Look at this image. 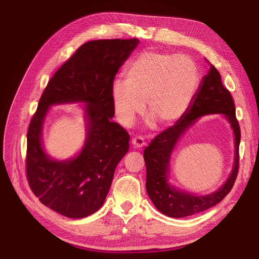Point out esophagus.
<instances>
[{"instance_id":"obj_1","label":"esophagus","mask_w":259,"mask_h":259,"mask_svg":"<svg viewBox=\"0 0 259 259\" xmlns=\"http://www.w3.org/2000/svg\"><path fill=\"white\" fill-rule=\"evenodd\" d=\"M132 144L134 148H142L145 145V138L143 136H136L132 139Z\"/></svg>"}]
</instances>
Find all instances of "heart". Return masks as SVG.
Wrapping results in <instances>:
<instances>
[{"label": "heart", "instance_id": "obj_1", "mask_svg": "<svg viewBox=\"0 0 259 259\" xmlns=\"http://www.w3.org/2000/svg\"><path fill=\"white\" fill-rule=\"evenodd\" d=\"M200 84V70L185 54L153 50L139 53L125 69V80L112 84V101L117 119L131 125L145 111L159 125L173 124L189 108Z\"/></svg>", "mask_w": 259, "mask_h": 259}]
</instances>
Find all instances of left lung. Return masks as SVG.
<instances>
[{
  "label": "left lung",
  "mask_w": 259,
  "mask_h": 259,
  "mask_svg": "<svg viewBox=\"0 0 259 259\" xmlns=\"http://www.w3.org/2000/svg\"><path fill=\"white\" fill-rule=\"evenodd\" d=\"M210 113H223L232 123L236 137L235 166L227 183L214 194L194 197L178 192L167 184V170L171 150L182 133L199 117ZM241 130L236 116V108L230 92L223 85L221 73L210 65L208 73L203 77L198 93L184 116L168 128L156 135L144 151L147 168L146 189L149 198L161 213L169 217L180 218L201 213L215 206L228 194L236 183L239 171V146Z\"/></svg>",
  "instance_id": "left-lung-1"
}]
</instances>
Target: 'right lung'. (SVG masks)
Returning <instances> with one entry per match:
<instances>
[{"label": "right lung", "mask_w": 259, "mask_h": 259, "mask_svg": "<svg viewBox=\"0 0 259 259\" xmlns=\"http://www.w3.org/2000/svg\"><path fill=\"white\" fill-rule=\"evenodd\" d=\"M137 38L95 40L83 44L62 65L38 101L27 133L26 175L31 190L44 205L69 218L98 210L110 189L117 164L130 148V134L112 122V84ZM87 103L88 138L75 159H50L40 145L41 125L55 103Z\"/></svg>", "instance_id": "1"}]
</instances>
